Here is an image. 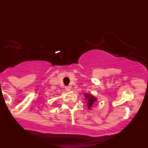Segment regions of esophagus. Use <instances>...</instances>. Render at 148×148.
I'll return each instance as SVG.
<instances>
[{
    "label": "esophagus",
    "instance_id": "obj_1",
    "mask_svg": "<svg viewBox=\"0 0 148 148\" xmlns=\"http://www.w3.org/2000/svg\"><path fill=\"white\" fill-rule=\"evenodd\" d=\"M65 90L67 92H69L71 90V87L69 86H67V87H65Z\"/></svg>",
    "mask_w": 148,
    "mask_h": 148
}]
</instances>
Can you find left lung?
<instances>
[{
	"label": "left lung",
	"instance_id": "left-lung-1",
	"mask_svg": "<svg viewBox=\"0 0 148 148\" xmlns=\"http://www.w3.org/2000/svg\"><path fill=\"white\" fill-rule=\"evenodd\" d=\"M85 100L87 101V106L89 110H92L93 105L97 101V99L90 93H85Z\"/></svg>",
	"mask_w": 148,
	"mask_h": 148
}]
</instances>
